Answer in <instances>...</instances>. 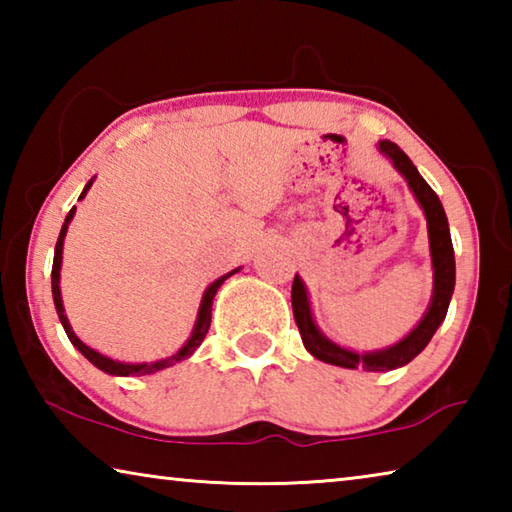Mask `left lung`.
Returning <instances> with one entry per match:
<instances>
[{
	"instance_id": "left-lung-1",
	"label": "left lung",
	"mask_w": 512,
	"mask_h": 512,
	"mask_svg": "<svg viewBox=\"0 0 512 512\" xmlns=\"http://www.w3.org/2000/svg\"><path fill=\"white\" fill-rule=\"evenodd\" d=\"M379 151L384 153L386 158L393 162V167L402 173L404 180L411 187L413 196L418 198L424 216H427L429 250H431V264H433V296H431L427 314L422 316L418 327L406 334L400 343H395L386 350L359 354L332 343L316 327L314 316H311L307 289L298 275L293 277V287H291L293 318H296V325L300 329L302 343H305L307 352L314 354V357L320 361L332 363V366H341L350 370L363 368L368 372H386V370L402 368L427 348L431 336L436 334V329L447 316V307H449V300H452L454 282H456L454 246H452V237H449L447 214L443 210V203H440L438 194L427 185V180L420 176L418 169H415V164L409 160V155H406L395 142L381 140Z\"/></svg>"
}]
</instances>
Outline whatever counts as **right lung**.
Returning a JSON list of instances; mask_svg holds the SVG:
<instances>
[{"label":"right lung","mask_w":512,"mask_h":512,"mask_svg":"<svg viewBox=\"0 0 512 512\" xmlns=\"http://www.w3.org/2000/svg\"><path fill=\"white\" fill-rule=\"evenodd\" d=\"M90 187H92V180H90L88 185H85V189H83L81 196H79V201H81V198H83L85 194H88ZM74 212H76V207H72V210H69V214L65 216L63 230H60L58 241H56V250H54V266H51V293H54V305H56L60 323H63V327H65L67 339L72 341L74 348L79 350V352L83 354V357L92 363V366H97L99 370L108 372V375H117V377L151 375V372L164 370V368L173 366V363H178V361H183V359H187V357H192L198 345L203 343L207 329H210V323H212V300H214V296H216V291H219L221 284H223L225 280H228L230 275H235V273L239 271V268H235V271L221 275L219 280H214V282L210 284V287H207V291L203 293L201 307H198V316H196V325H194V329H192V336H189L187 343H185L183 348H180L176 354H171V357H167V359L153 361V363H124V361L108 359V357H103V354H99L97 350L88 348V345H85V343L79 339V336H76V334L72 332V325H69V320H67V316H65L63 298H60V264H63V241H65V235H67V225H69V221L74 219Z\"/></svg>","instance_id":"right-lung-1"}]
</instances>
